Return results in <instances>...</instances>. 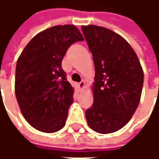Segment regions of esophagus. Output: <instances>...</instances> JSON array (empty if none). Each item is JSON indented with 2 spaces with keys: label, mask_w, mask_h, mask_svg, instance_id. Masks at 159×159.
I'll use <instances>...</instances> for the list:
<instances>
[{
  "label": "esophagus",
  "mask_w": 159,
  "mask_h": 159,
  "mask_svg": "<svg viewBox=\"0 0 159 159\" xmlns=\"http://www.w3.org/2000/svg\"><path fill=\"white\" fill-rule=\"evenodd\" d=\"M78 85H79V88H80V89H81L83 90V89L85 88V82H84V80H83V81H81V82H80L79 84H78Z\"/></svg>",
  "instance_id": "esophagus-1"
}]
</instances>
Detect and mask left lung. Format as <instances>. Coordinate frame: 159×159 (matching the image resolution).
Listing matches in <instances>:
<instances>
[{"label": "left lung", "mask_w": 159, "mask_h": 159, "mask_svg": "<svg viewBox=\"0 0 159 159\" xmlns=\"http://www.w3.org/2000/svg\"><path fill=\"white\" fill-rule=\"evenodd\" d=\"M92 52L95 76L93 103L85 112L89 126L110 134L129 123L140 102L144 73L136 53L123 37L97 25L82 26Z\"/></svg>", "instance_id": "left-lung-1"}]
</instances>
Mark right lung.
Returning a JSON list of instances; mask_svg holds the SVG:
<instances>
[{
	"instance_id": "obj_1",
	"label": "right lung",
	"mask_w": 159,
	"mask_h": 159,
	"mask_svg": "<svg viewBox=\"0 0 159 159\" xmlns=\"http://www.w3.org/2000/svg\"><path fill=\"white\" fill-rule=\"evenodd\" d=\"M83 41L72 25L52 26L38 33L18 59L15 94L23 116L36 129L54 133L66 124L74 89L61 66L72 43Z\"/></svg>"
}]
</instances>
